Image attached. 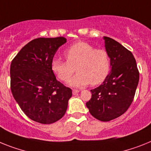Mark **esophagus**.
Returning a JSON list of instances; mask_svg holds the SVG:
<instances>
[{"label":"esophagus","mask_w":151,"mask_h":151,"mask_svg":"<svg viewBox=\"0 0 151 151\" xmlns=\"http://www.w3.org/2000/svg\"><path fill=\"white\" fill-rule=\"evenodd\" d=\"M79 92H80L79 90H76V89H73V95L77 94V93H79Z\"/></svg>","instance_id":"esophagus-1"}]
</instances>
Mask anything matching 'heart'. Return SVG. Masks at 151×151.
Returning a JSON list of instances; mask_svg holds the SVG:
<instances>
[{
    "label": "heart",
    "instance_id": "b5f03b06",
    "mask_svg": "<svg viewBox=\"0 0 151 151\" xmlns=\"http://www.w3.org/2000/svg\"><path fill=\"white\" fill-rule=\"evenodd\" d=\"M64 56L66 61L52 60L51 70L61 81L67 82L76 68L78 73L68 83L72 87H84L91 83L99 84L107 78L111 70L108 53L104 49H95L87 42L80 41L71 45L66 49Z\"/></svg>",
    "mask_w": 151,
    "mask_h": 151
}]
</instances>
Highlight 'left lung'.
Masks as SVG:
<instances>
[{
    "mask_svg": "<svg viewBox=\"0 0 151 151\" xmlns=\"http://www.w3.org/2000/svg\"><path fill=\"white\" fill-rule=\"evenodd\" d=\"M111 70L101 85L91 90L86 103L91 114L101 121H110L124 114L134 100L139 71L132 53L115 40L104 37Z\"/></svg>",
    "mask_w": 151,
    "mask_h": 151,
    "instance_id": "1",
    "label": "left lung"
}]
</instances>
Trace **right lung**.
Listing matches in <instances>:
<instances>
[{
    "label": "right lung",
    "instance_id": "1",
    "mask_svg": "<svg viewBox=\"0 0 151 151\" xmlns=\"http://www.w3.org/2000/svg\"><path fill=\"white\" fill-rule=\"evenodd\" d=\"M66 42L63 37L35 39L11 61V92L23 112L34 121L49 124L65 114L72 91L57 81L51 62Z\"/></svg>",
    "mask_w": 151,
    "mask_h": 151
}]
</instances>
